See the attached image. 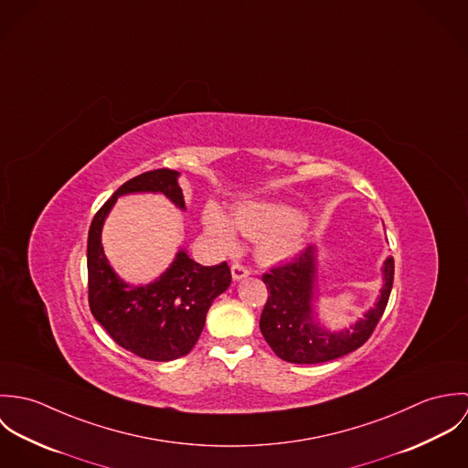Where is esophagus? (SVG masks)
I'll return each mask as SVG.
<instances>
[{"mask_svg": "<svg viewBox=\"0 0 468 468\" xmlns=\"http://www.w3.org/2000/svg\"><path fill=\"white\" fill-rule=\"evenodd\" d=\"M230 271H232V279L234 281H241V279H245V277H249V270L243 267V265H239V263H234L232 267H230Z\"/></svg>", "mask_w": 468, "mask_h": 468, "instance_id": "obj_1", "label": "esophagus"}]
</instances>
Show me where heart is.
I'll use <instances>...</instances> for the list:
<instances>
[{"label": "heart", "mask_w": 468, "mask_h": 468, "mask_svg": "<svg viewBox=\"0 0 468 468\" xmlns=\"http://www.w3.org/2000/svg\"><path fill=\"white\" fill-rule=\"evenodd\" d=\"M203 227L207 234L223 249L236 247V229L250 238L261 239L260 258L267 263H277L292 258L301 249V225L304 216L299 208L282 203H245L236 208L234 223L216 205L203 208Z\"/></svg>", "instance_id": "obj_1"}]
</instances>
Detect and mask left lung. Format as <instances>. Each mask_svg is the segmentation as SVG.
<instances>
[{
  "mask_svg": "<svg viewBox=\"0 0 468 468\" xmlns=\"http://www.w3.org/2000/svg\"><path fill=\"white\" fill-rule=\"evenodd\" d=\"M317 247L310 245L301 256L263 275L268 301L260 328L273 353L292 364H321L358 349L377 328L393 288L395 261L389 256L382 267V290L371 310L346 330L330 332L315 317L319 299Z\"/></svg>",
  "mask_w": 468,
  "mask_h": 468,
  "instance_id": "8db88e82",
  "label": "left lung"
}]
</instances>
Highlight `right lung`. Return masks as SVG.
<instances>
[{"label": "right lung", "mask_w": 468, "mask_h": 468, "mask_svg": "<svg viewBox=\"0 0 468 468\" xmlns=\"http://www.w3.org/2000/svg\"><path fill=\"white\" fill-rule=\"evenodd\" d=\"M178 178L171 169L134 176L97 210L88 232V301L95 321L119 346L154 362L180 358L195 347L212 301L230 286V268L201 267L180 249L160 277L133 286L110 265L101 234L115 201L126 195L160 193L186 210Z\"/></svg>", "instance_id": "1"}]
</instances>
